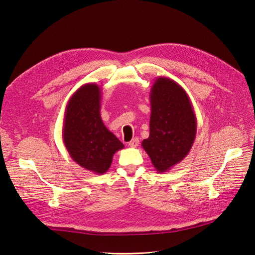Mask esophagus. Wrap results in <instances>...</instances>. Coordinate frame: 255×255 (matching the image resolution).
Returning <instances> with one entry per match:
<instances>
[{
  "label": "esophagus",
  "instance_id": "esophagus-1",
  "mask_svg": "<svg viewBox=\"0 0 255 255\" xmlns=\"http://www.w3.org/2000/svg\"><path fill=\"white\" fill-rule=\"evenodd\" d=\"M138 143H139L138 138H137V137H135V138H133V139H131V140H130V142L128 143V146H129V147H131V148H136V147L138 146Z\"/></svg>",
  "mask_w": 255,
  "mask_h": 255
}]
</instances>
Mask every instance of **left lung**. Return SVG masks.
<instances>
[{"mask_svg": "<svg viewBox=\"0 0 255 255\" xmlns=\"http://www.w3.org/2000/svg\"><path fill=\"white\" fill-rule=\"evenodd\" d=\"M149 97L150 133L142 147L155 170L167 172L189 153L196 135V117L189 96L171 79L158 77Z\"/></svg>", "mask_w": 255, "mask_h": 255, "instance_id": "left-lung-1", "label": "left lung"}]
</instances>
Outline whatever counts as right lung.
<instances>
[{
	"label": "right lung",
	"mask_w": 255,
	"mask_h": 255,
	"mask_svg": "<svg viewBox=\"0 0 255 255\" xmlns=\"http://www.w3.org/2000/svg\"><path fill=\"white\" fill-rule=\"evenodd\" d=\"M102 90L96 83L81 86L66 105L63 140L73 161L96 174L107 172L112 157L124 148L102 121Z\"/></svg>",
	"instance_id": "right-lung-1"
}]
</instances>
